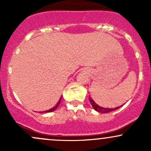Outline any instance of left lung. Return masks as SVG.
<instances>
[{"label": "left lung", "instance_id": "1", "mask_svg": "<svg viewBox=\"0 0 151 151\" xmlns=\"http://www.w3.org/2000/svg\"><path fill=\"white\" fill-rule=\"evenodd\" d=\"M89 101H90V103H91V106H92L93 108L94 109V110H96V111L99 112V113H102V114L109 113V112H110V111H113L116 110V109H118L119 108H120L121 106H121L116 107V108H114V109L103 108V107L99 106H98L97 104H96L93 101V99H91V97H89Z\"/></svg>", "mask_w": 151, "mask_h": 151}]
</instances>
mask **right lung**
Wrapping results in <instances>:
<instances>
[{
  "label": "right lung",
  "mask_w": 151,
  "mask_h": 151,
  "mask_svg": "<svg viewBox=\"0 0 151 151\" xmlns=\"http://www.w3.org/2000/svg\"><path fill=\"white\" fill-rule=\"evenodd\" d=\"M62 96L61 97H60V100H59L58 101V103H57V104L55 106L53 107V108H52V109H49V110H47V111H44V112H52V111H55V109H56L57 108H58V106L60 105V102H61V99H62Z\"/></svg>",
  "instance_id": "right-lung-1"
}]
</instances>
